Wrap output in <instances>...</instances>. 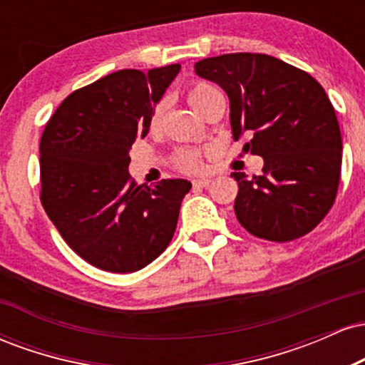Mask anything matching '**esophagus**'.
Here are the masks:
<instances>
[{"mask_svg":"<svg viewBox=\"0 0 365 365\" xmlns=\"http://www.w3.org/2000/svg\"><path fill=\"white\" fill-rule=\"evenodd\" d=\"M209 183H211V178H199V180H194L192 185H194V188H206L209 187Z\"/></svg>","mask_w":365,"mask_h":365,"instance_id":"esophagus-1","label":"esophagus"}]
</instances>
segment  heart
Masks as SVG:
<instances>
[{"label": "heart", "instance_id": "1", "mask_svg": "<svg viewBox=\"0 0 365 365\" xmlns=\"http://www.w3.org/2000/svg\"><path fill=\"white\" fill-rule=\"evenodd\" d=\"M220 94L215 86L207 82H194L187 91V98L188 103L192 104V108L197 113H200L204 110V106L211 101L215 96ZM165 101H158L154 104L153 111H150V118H149V127L150 128H158L159 123H161L163 113H165ZM173 165L175 168L183 171V173H199V171L204 170V163H202V153L195 149H180L175 153L173 156Z\"/></svg>", "mask_w": 365, "mask_h": 365}]
</instances>
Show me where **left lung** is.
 Returning a JSON list of instances; mask_svg holds the SVG:
<instances>
[{
  "instance_id": "8db88e82",
  "label": "left lung",
  "mask_w": 365,
  "mask_h": 365,
  "mask_svg": "<svg viewBox=\"0 0 365 365\" xmlns=\"http://www.w3.org/2000/svg\"><path fill=\"white\" fill-rule=\"evenodd\" d=\"M195 73L230 98L233 139L262 156V175L238 183L235 215L250 235L290 242L312 232L336 199L341 133L336 113L316 78L278 58L230 53L195 63Z\"/></svg>"
}]
</instances>
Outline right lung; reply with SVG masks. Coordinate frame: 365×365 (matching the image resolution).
<instances>
[{
  "instance_id": "right-lung-1",
  "label": "right lung",
  "mask_w": 365,
  "mask_h": 365,
  "mask_svg": "<svg viewBox=\"0 0 365 365\" xmlns=\"http://www.w3.org/2000/svg\"><path fill=\"white\" fill-rule=\"evenodd\" d=\"M178 70L106 75L63 99L44 127L41 204L70 249L99 269L139 271L173 238L190 182L137 185L128 150L148 135L150 111Z\"/></svg>"
}]
</instances>
